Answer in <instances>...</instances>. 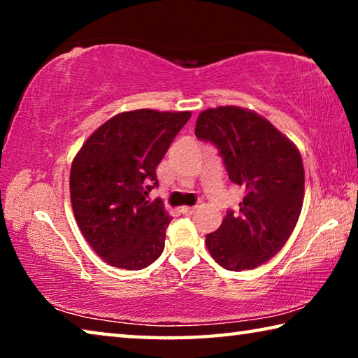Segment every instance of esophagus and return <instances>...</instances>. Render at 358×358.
Returning a JSON list of instances; mask_svg holds the SVG:
<instances>
[{"mask_svg":"<svg viewBox=\"0 0 358 358\" xmlns=\"http://www.w3.org/2000/svg\"><path fill=\"white\" fill-rule=\"evenodd\" d=\"M180 211H181V213H183V215H186V216H191V215L194 213V211H196V207H181Z\"/></svg>","mask_w":358,"mask_h":358,"instance_id":"1","label":"esophagus"}]
</instances>
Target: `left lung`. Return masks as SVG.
<instances>
[{"label":"left lung","mask_w":358,"mask_h":358,"mask_svg":"<svg viewBox=\"0 0 358 358\" xmlns=\"http://www.w3.org/2000/svg\"><path fill=\"white\" fill-rule=\"evenodd\" d=\"M196 136L220 150L230 181L246 189L240 210H229L205 245L226 270L256 268L281 251L299 221L305 196L300 151L268 120L237 106L203 110Z\"/></svg>","instance_id":"8db88e82"}]
</instances>
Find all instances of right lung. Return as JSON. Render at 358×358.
Here are the masks:
<instances>
[{
    "instance_id": "right-lung-1",
    "label": "right lung",
    "mask_w": 358,
    "mask_h": 358,
    "mask_svg": "<svg viewBox=\"0 0 358 358\" xmlns=\"http://www.w3.org/2000/svg\"><path fill=\"white\" fill-rule=\"evenodd\" d=\"M191 112L141 108L99 126L71 167V203L85 240L112 266L141 270L164 250L171 216L159 199L156 167Z\"/></svg>"
}]
</instances>
